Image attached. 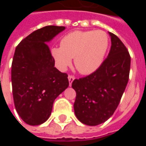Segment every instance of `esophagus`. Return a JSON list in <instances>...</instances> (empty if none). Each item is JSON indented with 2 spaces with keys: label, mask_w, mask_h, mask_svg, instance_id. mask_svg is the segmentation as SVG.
Wrapping results in <instances>:
<instances>
[{
  "label": "esophagus",
  "mask_w": 146,
  "mask_h": 146,
  "mask_svg": "<svg viewBox=\"0 0 146 146\" xmlns=\"http://www.w3.org/2000/svg\"><path fill=\"white\" fill-rule=\"evenodd\" d=\"M74 79H75V77L73 76H68V80H69V83H70V86L72 85V83H73V81L74 80Z\"/></svg>",
  "instance_id": "esophagus-1"
}]
</instances>
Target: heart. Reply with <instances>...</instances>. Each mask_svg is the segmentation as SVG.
Returning <instances> with one entry per match:
<instances>
[{
    "instance_id": "1",
    "label": "heart",
    "mask_w": 146,
    "mask_h": 146,
    "mask_svg": "<svg viewBox=\"0 0 146 146\" xmlns=\"http://www.w3.org/2000/svg\"><path fill=\"white\" fill-rule=\"evenodd\" d=\"M109 46V37L102 30L73 31L62 37L61 47L51 49V54L61 70L72 63L82 74H91L100 67Z\"/></svg>"
}]
</instances>
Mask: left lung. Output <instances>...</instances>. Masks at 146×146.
<instances>
[{
	"instance_id": "obj_1",
	"label": "left lung",
	"mask_w": 146,
	"mask_h": 146,
	"mask_svg": "<svg viewBox=\"0 0 146 146\" xmlns=\"http://www.w3.org/2000/svg\"><path fill=\"white\" fill-rule=\"evenodd\" d=\"M109 34L111 48L106 59L95 72L72 84L76 93L74 113L86 125L101 124L112 116L128 82L129 52L115 34Z\"/></svg>"
}]
</instances>
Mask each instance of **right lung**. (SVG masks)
I'll return each instance as SVG.
<instances>
[{
    "label": "right lung",
    "mask_w": 146,
    "mask_h": 146,
    "mask_svg": "<svg viewBox=\"0 0 146 146\" xmlns=\"http://www.w3.org/2000/svg\"><path fill=\"white\" fill-rule=\"evenodd\" d=\"M65 29L43 27L15 48L11 65L13 98L18 114L29 125L44 123L51 115L54 99L69 87L68 75L54 67L47 44Z\"/></svg>",
    "instance_id": "1"
}]
</instances>
